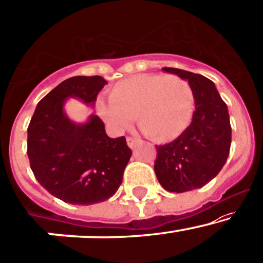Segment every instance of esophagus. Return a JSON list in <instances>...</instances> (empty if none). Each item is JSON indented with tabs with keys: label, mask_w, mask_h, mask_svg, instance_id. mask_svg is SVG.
<instances>
[{
	"label": "esophagus",
	"mask_w": 263,
	"mask_h": 263,
	"mask_svg": "<svg viewBox=\"0 0 263 263\" xmlns=\"http://www.w3.org/2000/svg\"><path fill=\"white\" fill-rule=\"evenodd\" d=\"M126 141H127V145H128L129 148H135V147H136L138 143L141 142V140H138V138H136V137H127Z\"/></svg>",
	"instance_id": "34e87169"
}]
</instances>
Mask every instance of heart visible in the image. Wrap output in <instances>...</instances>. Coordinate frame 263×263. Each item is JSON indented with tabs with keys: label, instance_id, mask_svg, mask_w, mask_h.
<instances>
[{
	"label": "heart",
	"instance_id": "obj_1",
	"mask_svg": "<svg viewBox=\"0 0 263 263\" xmlns=\"http://www.w3.org/2000/svg\"><path fill=\"white\" fill-rule=\"evenodd\" d=\"M195 92L176 74L143 73L122 80L108 91V102L99 101L101 117L123 131L136 117L140 131L149 140L166 143L176 140L191 125Z\"/></svg>",
	"mask_w": 263,
	"mask_h": 263
}]
</instances>
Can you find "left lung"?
<instances>
[{
    "mask_svg": "<svg viewBox=\"0 0 263 263\" xmlns=\"http://www.w3.org/2000/svg\"><path fill=\"white\" fill-rule=\"evenodd\" d=\"M162 70L189 81L195 92V114L189 128L172 142L156 146L158 182L168 192L182 193L203 187L226 163L231 147L230 116L211 80L178 68Z\"/></svg>",
    "mask_w": 263,
    "mask_h": 263,
    "instance_id": "left-lung-1",
    "label": "left lung"
}]
</instances>
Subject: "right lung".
I'll use <instances>...</instances> for the list:
<instances>
[{
	"label": "right lung",
	"instance_id": "obj_1",
	"mask_svg": "<svg viewBox=\"0 0 263 263\" xmlns=\"http://www.w3.org/2000/svg\"><path fill=\"white\" fill-rule=\"evenodd\" d=\"M107 83L101 76L65 80L40 101L27 128V155L34 177L54 197L71 204L108 200L122 183L131 148L125 136L109 138L92 115L76 125L63 112L67 97L93 105Z\"/></svg>",
	"mask_w": 263,
	"mask_h": 263
}]
</instances>
